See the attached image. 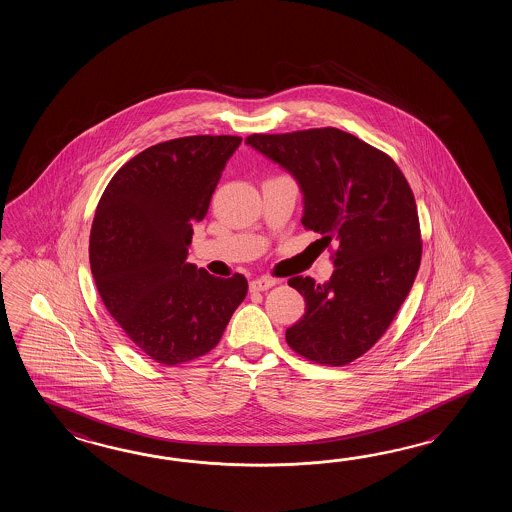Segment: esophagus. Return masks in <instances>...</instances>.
Wrapping results in <instances>:
<instances>
[{"instance_id": "1", "label": "esophagus", "mask_w": 512, "mask_h": 512, "mask_svg": "<svg viewBox=\"0 0 512 512\" xmlns=\"http://www.w3.org/2000/svg\"><path fill=\"white\" fill-rule=\"evenodd\" d=\"M249 285H251V291H267V289H271L272 285H276V280L263 276V278L252 280Z\"/></svg>"}]
</instances>
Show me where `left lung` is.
<instances>
[{
    "label": "left lung",
    "mask_w": 512,
    "mask_h": 512,
    "mask_svg": "<svg viewBox=\"0 0 512 512\" xmlns=\"http://www.w3.org/2000/svg\"><path fill=\"white\" fill-rule=\"evenodd\" d=\"M245 142L293 175L304 196L302 225L337 243L326 283L294 276L305 315L285 340L305 359L344 366L384 335L414 285L421 230L414 194L381 150L337 128L254 133Z\"/></svg>",
    "instance_id": "obj_1"
}]
</instances>
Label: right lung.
<instances>
[{
	"instance_id": "add662e5",
	"label": "right lung",
	"mask_w": 512,
	"mask_h": 512,
	"mask_svg": "<svg viewBox=\"0 0 512 512\" xmlns=\"http://www.w3.org/2000/svg\"><path fill=\"white\" fill-rule=\"evenodd\" d=\"M241 137L194 135L135 155L106 186L89 236L98 294L126 337L166 366L218 346L247 296L245 276L216 278L188 263L196 221Z\"/></svg>"
}]
</instances>
